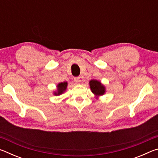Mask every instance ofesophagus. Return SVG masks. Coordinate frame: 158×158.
Returning a JSON list of instances; mask_svg holds the SVG:
<instances>
[{
  "label": "esophagus",
  "mask_w": 158,
  "mask_h": 158,
  "mask_svg": "<svg viewBox=\"0 0 158 158\" xmlns=\"http://www.w3.org/2000/svg\"><path fill=\"white\" fill-rule=\"evenodd\" d=\"M74 81L76 83V84H79L81 82V80H80L79 77H74Z\"/></svg>",
  "instance_id": "obj_1"
}]
</instances>
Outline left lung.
<instances>
[{"label":"left lung","instance_id":"obj_1","mask_svg":"<svg viewBox=\"0 0 158 158\" xmlns=\"http://www.w3.org/2000/svg\"><path fill=\"white\" fill-rule=\"evenodd\" d=\"M90 88L91 89L92 93L94 94L96 97H99V96H101L104 95L105 93V87L103 84H101L98 80L92 79L90 80L89 82Z\"/></svg>","mask_w":158,"mask_h":158}]
</instances>
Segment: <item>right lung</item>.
<instances>
[{
  "label": "right lung",
  "instance_id": "right-lung-1",
  "mask_svg": "<svg viewBox=\"0 0 158 158\" xmlns=\"http://www.w3.org/2000/svg\"><path fill=\"white\" fill-rule=\"evenodd\" d=\"M67 86H68V83L67 82H61L60 84H58L57 85V91L54 92L55 95H61L62 93H64V91H65V90L67 89Z\"/></svg>",
  "mask_w": 158,
  "mask_h": 158
}]
</instances>
